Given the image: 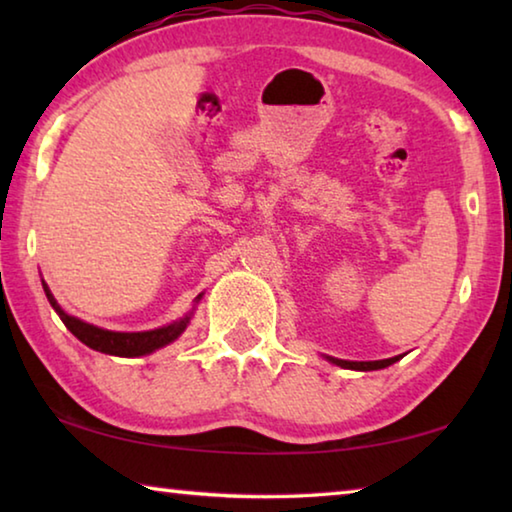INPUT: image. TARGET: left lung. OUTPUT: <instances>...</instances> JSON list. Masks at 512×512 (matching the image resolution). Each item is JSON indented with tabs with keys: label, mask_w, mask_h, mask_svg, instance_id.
<instances>
[{
	"label": "left lung",
	"mask_w": 512,
	"mask_h": 512,
	"mask_svg": "<svg viewBox=\"0 0 512 512\" xmlns=\"http://www.w3.org/2000/svg\"><path fill=\"white\" fill-rule=\"evenodd\" d=\"M329 363H334V366H341L345 370H361V372H368V370H381V368H388L393 366L395 361L402 359L400 357H391V359H379V361H345V359H336V357H325Z\"/></svg>",
	"instance_id": "left-lung-1"
}]
</instances>
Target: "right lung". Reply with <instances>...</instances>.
I'll use <instances>...</instances> for the list:
<instances>
[{"instance_id":"1","label":"right lung","mask_w":512,"mask_h":512,"mask_svg":"<svg viewBox=\"0 0 512 512\" xmlns=\"http://www.w3.org/2000/svg\"><path fill=\"white\" fill-rule=\"evenodd\" d=\"M42 289H45L49 305L54 307L60 320H63L65 327L76 336V339L88 345V348L103 352V354H112V357H144V354H151L155 350L164 348V345L173 343L180 334L185 332L189 320H192V316H194L196 305L203 298V293H198L192 311H187L183 318L173 320V323H169V325L146 329V332H112V329L90 325L81 318L67 314V311L58 305V300L54 298V293L49 291L45 280H42Z\"/></svg>"}]
</instances>
